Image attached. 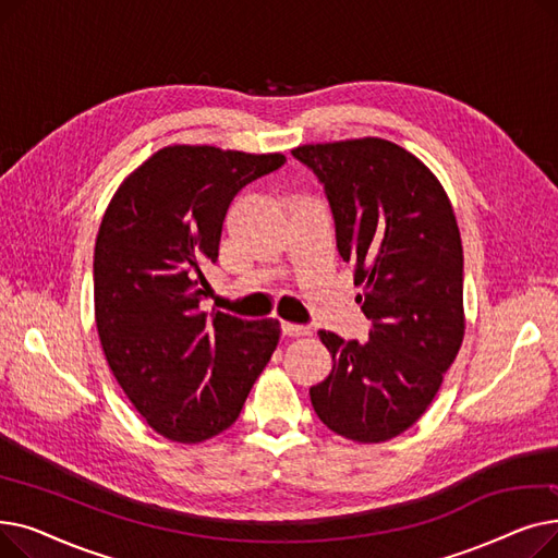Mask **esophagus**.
<instances>
[{"mask_svg":"<svg viewBox=\"0 0 558 558\" xmlns=\"http://www.w3.org/2000/svg\"><path fill=\"white\" fill-rule=\"evenodd\" d=\"M282 335L287 337H307L310 335V328L307 326H299V324H282Z\"/></svg>","mask_w":558,"mask_h":558,"instance_id":"obj_1","label":"esophagus"}]
</instances>
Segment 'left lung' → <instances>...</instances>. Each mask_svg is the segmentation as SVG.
Segmentation results:
<instances>
[{
  "mask_svg": "<svg viewBox=\"0 0 558 558\" xmlns=\"http://www.w3.org/2000/svg\"><path fill=\"white\" fill-rule=\"evenodd\" d=\"M324 185L337 248L355 269L368 341L318 330L332 373L310 389L339 436L379 444L412 427L463 339V248L448 194L402 146L379 140L303 144L291 151Z\"/></svg>",
  "mask_w": 558,
  "mask_h": 558,
  "instance_id": "8db88e82",
  "label": "left lung"
}]
</instances>
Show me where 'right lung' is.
I'll list each match as a JSON object with an SVG mask.
<instances>
[{
    "instance_id": "obj_1",
    "label": "right lung",
    "mask_w": 558,
    "mask_h": 558,
    "mask_svg": "<svg viewBox=\"0 0 558 558\" xmlns=\"http://www.w3.org/2000/svg\"><path fill=\"white\" fill-rule=\"evenodd\" d=\"M282 154L165 146L114 192L95 244V318L117 383L151 429L201 444L238 421L280 339L276 318L201 312L203 267L242 187Z\"/></svg>"
}]
</instances>
